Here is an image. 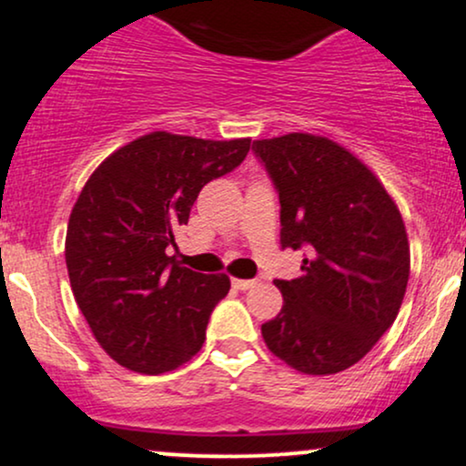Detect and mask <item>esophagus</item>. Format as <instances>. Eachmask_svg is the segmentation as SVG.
<instances>
[{
  "label": "esophagus",
  "instance_id": "esophagus-1",
  "mask_svg": "<svg viewBox=\"0 0 466 466\" xmlns=\"http://www.w3.org/2000/svg\"><path fill=\"white\" fill-rule=\"evenodd\" d=\"M232 285L240 289V291H248V289L258 285V280H245V278H232Z\"/></svg>",
  "mask_w": 466,
  "mask_h": 466
}]
</instances>
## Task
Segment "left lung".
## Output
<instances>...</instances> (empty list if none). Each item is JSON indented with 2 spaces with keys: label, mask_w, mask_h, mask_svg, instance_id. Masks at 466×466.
Returning <instances> with one entry per match:
<instances>
[{
  "label": "left lung",
  "mask_w": 466,
  "mask_h": 466,
  "mask_svg": "<svg viewBox=\"0 0 466 466\" xmlns=\"http://www.w3.org/2000/svg\"><path fill=\"white\" fill-rule=\"evenodd\" d=\"M280 199L282 249H304L302 276L276 280L280 313L260 326L278 360L304 374L350 368L397 319L410 278L405 223L377 175L311 133L256 140Z\"/></svg>",
  "instance_id": "1"
}]
</instances>
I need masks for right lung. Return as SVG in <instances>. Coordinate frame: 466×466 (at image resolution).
<instances>
[{
  "instance_id": "1",
  "label": "right lung",
  "mask_w": 466,
  "mask_h": 466,
  "mask_svg": "<svg viewBox=\"0 0 466 466\" xmlns=\"http://www.w3.org/2000/svg\"><path fill=\"white\" fill-rule=\"evenodd\" d=\"M249 147V137L153 131L111 153L80 190L66 237L69 285L120 366L162 374L201 350L229 278L181 267L168 248L203 186L237 168Z\"/></svg>"
}]
</instances>
